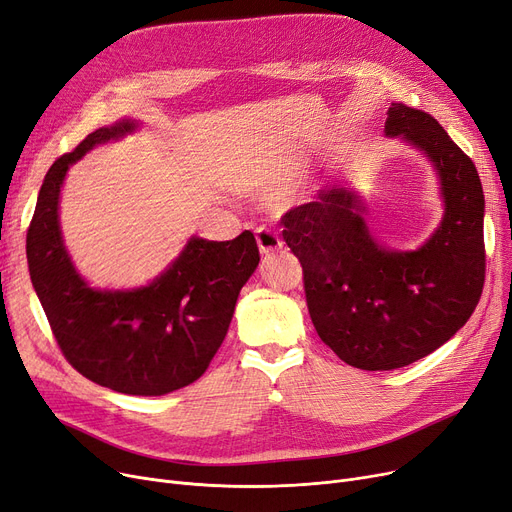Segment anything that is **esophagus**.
I'll return each instance as SVG.
<instances>
[{
	"instance_id": "obj_1",
	"label": "esophagus",
	"mask_w": 512,
	"mask_h": 512,
	"mask_svg": "<svg viewBox=\"0 0 512 512\" xmlns=\"http://www.w3.org/2000/svg\"><path fill=\"white\" fill-rule=\"evenodd\" d=\"M255 238H257V247L261 255H272L282 249V240L268 228H259Z\"/></svg>"
}]
</instances>
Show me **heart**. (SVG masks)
<instances>
[{"label":"heart","instance_id":"1","mask_svg":"<svg viewBox=\"0 0 512 512\" xmlns=\"http://www.w3.org/2000/svg\"><path fill=\"white\" fill-rule=\"evenodd\" d=\"M301 167H303V163H301L299 159H282V161L272 169L270 175H265V184H263V186L272 188V186H280V184L291 182L295 175H299Z\"/></svg>","mask_w":512,"mask_h":512}]
</instances>
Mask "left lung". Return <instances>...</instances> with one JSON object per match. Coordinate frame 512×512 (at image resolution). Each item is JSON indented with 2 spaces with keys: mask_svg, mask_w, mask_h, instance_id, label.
Segmentation results:
<instances>
[{
  "mask_svg": "<svg viewBox=\"0 0 512 512\" xmlns=\"http://www.w3.org/2000/svg\"><path fill=\"white\" fill-rule=\"evenodd\" d=\"M385 138L433 167L443 215L416 249H391L366 221L349 182L318 190L282 217L301 265L311 322L339 358L362 370L408 366L450 341L475 311L483 278L485 198L473 161L431 115L391 104Z\"/></svg>",
  "mask_w": 512,
  "mask_h": 512,
  "instance_id": "left-lung-1",
  "label": "left lung"
}]
</instances>
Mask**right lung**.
<instances>
[{"label":"right lung","instance_id":"1","mask_svg":"<svg viewBox=\"0 0 512 512\" xmlns=\"http://www.w3.org/2000/svg\"><path fill=\"white\" fill-rule=\"evenodd\" d=\"M123 117L60 157L41 184L27 234L29 274L54 337L77 372L127 395H165L203 376L226 339L240 288L259 265L255 236H190L167 268L131 288L87 282L66 249L60 192L71 165L100 144L131 136Z\"/></svg>","mask_w":512,"mask_h":512}]
</instances>
